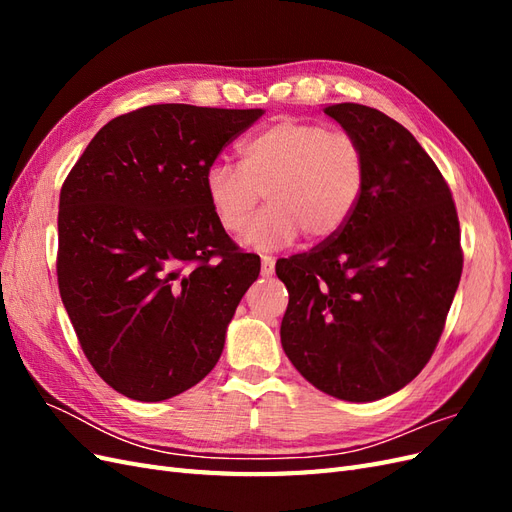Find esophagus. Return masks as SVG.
<instances>
[{
    "instance_id": "34e87169",
    "label": "esophagus",
    "mask_w": 512,
    "mask_h": 512,
    "mask_svg": "<svg viewBox=\"0 0 512 512\" xmlns=\"http://www.w3.org/2000/svg\"><path fill=\"white\" fill-rule=\"evenodd\" d=\"M273 271H275V258L260 256V273L269 277V275H273Z\"/></svg>"
}]
</instances>
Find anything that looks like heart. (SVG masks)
<instances>
[{
    "mask_svg": "<svg viewBox=\"0 0 512 512\" xmlns=\"http://www.w3.org/2000/svg\"><path fill=\"white\" fill-rule=\"evenodd\" d=\"M365 177V153L352 134L282 119L245 138L239 164H211L205 194L220 228L237 232L265 192L269 205L243 228L241 241L280 250L299 232L307 241L333 239L359 207Z\"/></svg>",
    "mask_w": 512,
    "mask_h": 512,
    "instance_id": "obj_1",
    "label": "heart"
}]
</instances>
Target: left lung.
I'll return each instance as SVG.
<instances>
[{
	"label": "left lung",
	"instance_id": "left-lung-1",
	"mask_svg": "<svg viewBox=\"0 0 512 512\" xmlns=\"http://www.w3.org/2000/svg\"><path fill=\"white\" fill-rule=\"evenodd\" d=\"M324 115L363 147L365 190L333 239L275 265L292 294L280 335L316 389L376 401L436 350L463 267L459 220L438 166L401 123L352 102Z\"/></svg>",
	"mask_w": 512,
	"mask_h": 512
}]
</instances>
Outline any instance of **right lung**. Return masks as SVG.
Wrapping results in <instances>:
<instances>
[{
    "label": "right lung",
    "mask_w": 512,
    "mask_h": 512,
    "mask_svg": "<svg viewBox=\"0 0 512 512\" xmlns=\"http://www.w3.org/2000/svg\"><path fill=\"white\" fill-rule=\"evenodd\" d=\"M262 108L153 104L91 138L59 194V294L100 378L136 401L218 363L260 258L215 222L205 175Z\"/></svg>",
    "instance_id": "1"
}]
</instances>
